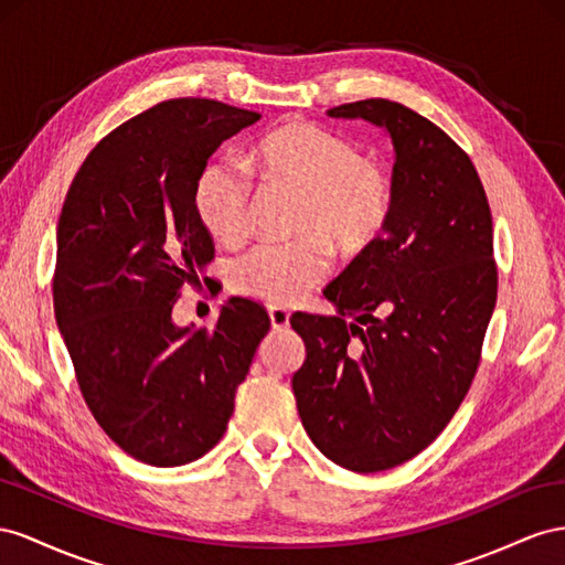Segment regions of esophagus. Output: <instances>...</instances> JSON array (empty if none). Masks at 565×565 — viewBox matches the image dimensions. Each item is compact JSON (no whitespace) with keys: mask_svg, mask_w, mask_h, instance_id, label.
<instances>
[{"mask_svg":"<svg viewBox=\"0 0 565 565\" xmlns=\"http://www.w3.org/2000/svg\"><path fill=\"white\" fill-rule=\"evenodd\" d=\"M269 321H271V329L284 331L288 329V321H291V312L286 308H279V305H269Z\"/></svg>","mask_w":565,"mask_h":565,"instance_id":"34e87169","label":"esophagus"}]
</instances>
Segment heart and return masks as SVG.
<instances>
[{
	"instance_id": "heart-1",
	"label": "heart",
	"mask_w": 565,
	"mask_h": 565,
	"mask_svg": "<svg viewBox=\"0 0 565 565\" xmlns=\"http://www.w3.org/2000/svg\"><path fill=\"white\" fill-rule=\"evenodd\" d=\"M267 182L302 193L296 244L263 241L232 263L230 281L238 294L288 305L329 274L331 246L343 253L366 248L393 211V182L374 160L341 135L317 122H288L269 132L248 158ZM253 182L234 158L207 163L196 182V211L222 244L248 232Z\"/></svg>"
}]
</instances>
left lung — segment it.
<instances>
[{"label":"left lung","mask_w":565,"mask_h":565,"mask_svg":"<svg viewBox=\"0 0 565 565\" xmlns=\"http://www.w3.org/2000/svg\"><path fill=\"white\" fill-rule=\"evenodd\" d=\"M329 116L391 137L393 211L324 288L338 315L291 317L305 343L291 383L319 452L376 473L426 449L471 388L497 302L492 215L471 158L412 108L366 99Z\"/></svg>","instance_id":"8db88e82"}]
</instances>
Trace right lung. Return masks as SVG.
I'll list each match as a JSON object with an SVG mask.
<instances>
[{"label": "right lung", "mask_w": 565, "mask_h": 565, "mask_svg": "<svg viewBox=\"0 0 565 565\" xmlns=\"http://www.w3.org/2000/svg\"><path fill=\"white\" fill-rule=\"evenodd\" d=\"M257 120L213 99L158 104L96 143L63 201L56 327L89 412L143 463L182 466L220 443L269 331L265 308L244 298L224 302L213 329L172 321L213 260L199 174Z\"/></svg>", "instance_id": "right-lung-1"}]
</instances>
